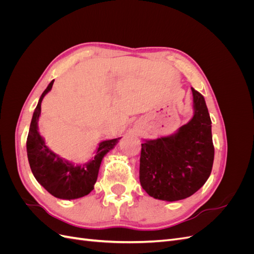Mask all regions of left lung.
Wrapping results in <instances>:
<instances>
[{
	"mask_svg": "<svg viewBox=\"0 0 254 254\" xmlns=\"http://www.w3.org/2000/svg\"><path fill=\"white\" fill-rule=\"evenodd\" d=\"M194 115L174 134L146 140L140 182L149 196L165 201L186 199L209 179L214 161L212 122L204 97L191 88Z\"/></svg>",
	"mask_w": 254,
	"mask_h": 254,
	"instance_id": "left-lung-1",
	"label": "left lung"
}]
</instances>
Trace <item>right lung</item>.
Here are the masks:
<instances>
[{
    "label": "right lung",
    "mask_w": 254,
    "mask_h": 254,
    "mask_svg": "<svg viewBox=\"0 0 254 254\" xmlns=\"http://www.w3.org/2000/svg\"><path fill=\"white\" fill-rule=\"evenodd\" d=\"M53 83L54 80L44 90L34 111L26 141L27 158L36 180L50 194L59 199L71 200L88 195L94 189L102 160L121 137L99 143L94 158L81 165H75L51 150L39 133L38 122L41 114L42 99L51 91Z\"/></svg>",
    "instance_id": "1"
}]
</instances>
